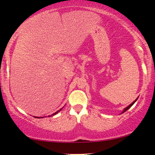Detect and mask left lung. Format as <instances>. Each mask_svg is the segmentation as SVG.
<instances>
[{
    "label": "left lung",
    "mask_w": 155,
    "mask_h": 155,
    "mask_svg": "<svg viewBox=\"0 0 155 155\" xmlns=\"http://www.w3.org/2000/svg\"><path fill=\"white\" fill-rule=\"evenodd\" d=\"M137 98H138V97H137ZM137 99L136 100H134V102H132L131 104L130 105H129L127 107H126V108L124 109V110H123V111L122 112V113H123V112H125V111H127V110L129 109V108H131V107L132 106H133L134 105V104L135 103V102H136V101H137Z\"/></svg>",
    "instance_id": "left-lung-1"
}]
</instances>
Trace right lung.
Listing matches in <instances>:
<instances>
[{
  "label": "right lung",
  "instance_id": "add662e5",
  "mask_svg": "<svg viewBox=\"0 0 155 155\" xmlns=\"http://www.w3.org/2000/svg\"><path fill=\"white\" fill-rule=\"evenodd\" d=\"M63 108H61V109H60V110H59L58 111H57V112H55V113H53V114H51V115H49V116H48V117H52V116H53V115H55V114H58V112H60V110H61V109H62ZM35 118H38H38H44V117H35Z\"/></svg>",
  "mask_w": 155,
  "mask_h": 155
}]
</instances>
